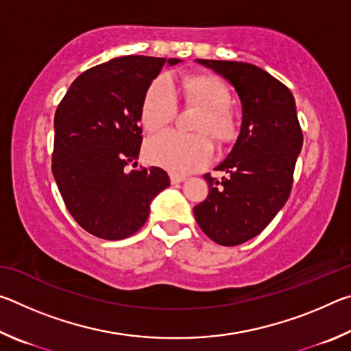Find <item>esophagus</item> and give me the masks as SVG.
Listing matches in <instances>:
<instances>
[{
    "label": "esophagus",
    "mask_w": 351,
    "mask_h": 351,
    "mask_svg": "<svg viewBox=\"0 0 351 351\" xmlns=\"http://www.w3.org/2000/svg\"><path fill=\"white\" fill-rule=\"evenodd\" d=\"M187 178L186 176H182V175H178V173H171L170 175V181H171V184H180V182H182V181H186Z\"/></svg>",
    "instance_id": "obj_1"
}]
</instances>
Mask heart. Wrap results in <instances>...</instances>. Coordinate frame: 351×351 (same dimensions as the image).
Segmentation results:
<instances>
[{"mask_svg": "<svg viewBox=\"0 0 351 351\" xmlns=\"http://www.w3.org/2000/svg\"><path fill=\"white\" fill-rule=\"evenodd\" d=\"M184 94L190 104L203 106L195 130L198 134L165 132L147 142V159L178 175L206 167L213 158V139L228 141L235 134L232 94L215 75H192L184 82ZM178 110L176 93L169 75H159L147 86L141 104V122L147 132H159L173 121Z\"/></svg>", "mask_w": 351, "mask_h": 351, "instance_id": "heart-1", "label": "heart"}]
</instances>
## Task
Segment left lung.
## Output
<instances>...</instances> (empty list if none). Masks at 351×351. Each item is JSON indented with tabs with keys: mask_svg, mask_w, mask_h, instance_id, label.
<instances>
[{
	"mask_svg": "<svg viewBox=\"0 0 351 351\" xmlns=\"http://www.w3.org/2000/svg\"><path fill=\"white\" fill-rule=\"evenodd\" d=\"M239 93L240 134L215 170L228 173L209 184L207 198L193 207L201 230L218 245L237 246L257 237L287 203L304 134L291 91L276 77L243 62L203 60Z\"/></svg>",
	"mask_w": 351,
	"mask_h": 351,
	"instance_id": "1",
	"label": "left lung"
}]
</instances>
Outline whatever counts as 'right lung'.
Listing matches in <instances>:
<instances>
[{"label": "right lung", "mask_w": 351, "mask_h": 351, "mask_svg": "<svg viewBox=\"0 0 351 351\" xmlns=\"http://www.w3.org/2000/svg\"><path fill=\"white\" fill-rule=\"evenodd\" d=\"M180 58L117 57L82 73L54 117L52 175L71 215L104 240L133 235L150 215V203L170 186L162 169L138 165L141 104L165 63Z\"/></svg>", "instance_id": "right-lung-1"}]
</instances>
